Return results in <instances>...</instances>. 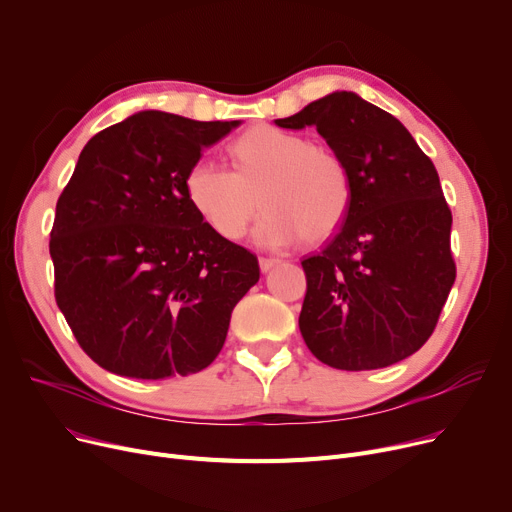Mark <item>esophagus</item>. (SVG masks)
<instances>
[{"label": "esophagus", "instance_id": "obj_1", "mask_svg": "<svg viewBox=\"0 0 512 512\" xmlns=\"http://www.w3.org/2000/svg\"><path fill=\"white\" fill-rule=\"evenodd\" d=\"M278 263H280V259H276V257H259V267H261L263 274L270 272L272 267H276Z\"/></svg>", "mask_w": 512, "mask_h": 512}]
</instances>
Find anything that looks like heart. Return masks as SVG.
Instances as JSON below:
<instances>
[{"mask_svg": "<svg viewBox=\"0 0 512 512\" xmlns=\"http://www.w3.org/2000/svg\"><path fill=\"white\" fill-rule=\"evenodd\" d=\"M236 170L201 157L188 168L184 191L199 218L222 238L247 234L255 215L267 207L255 230L263 247H288L299 238L321 242L344 224L353 201L351 172L328 145L274 126H253L234 141Z\"/></svg>", "mask_w": 512, "mask_h": 512, "instance_id": "b5f03b06", "label": "heart"}]
</instances>
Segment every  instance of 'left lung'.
<instances>
[{"label": "left lung", "instance_id": "obj_1", "mask_svg": "<svg viewBox=\"0 0 512 512\" xmlns=\"http://www.w3.org/2000/svg\"><path fill=\"white\" fill-rule=\"evenodd\" d=\"M282 128L315 126L351 172L353 201L340 230L301 261L299 328L334 369H380L432 336L456 278L452 213L438 172L392 114L351 91L321 97Z\"/></svg>", "mask_w": 512, "mask_h": 512}]
</instances>
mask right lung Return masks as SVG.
Here are the masks:
<instances>
[{
	"instance_id": "obj_1",
	"label": "right lung",
	"mask_w": 512,
	"mask_h": 512,
	"mask_svg": "<svg viewBox=\"0 0 512 512\" xmlns=\"http://www.w3.org/2000/svg\"><path fill=\"white\" fill-rule=\"evenodd\" d=\"M240 122L139 112L97 132L56 205V303L80 348L124 378L166 380L220 355L257 257L186 199L201 151Z\"/></svg>"
}]
</instances>
